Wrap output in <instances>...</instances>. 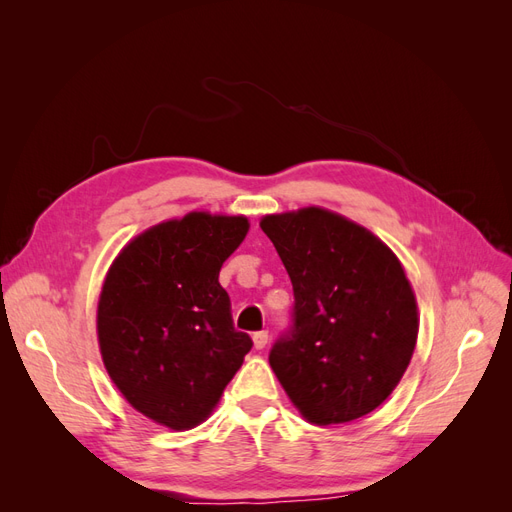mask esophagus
Masks as SVG:
<instances>
[{
    "label": "esophagus",
    "mask_w": 512,
    "mask_h": 512,
    "mask_svg": "<svg viewBox=\"0 0 512 512\" xmlns=\"http://www.w3.org/2000/svg\"><path fill=\"white\" fill-rule=\"evenodd\" d=\"M254 348L256 350H262L267 346V342H269V331H258V333H254Z\"/></svg>",
    "instance_id": "esophagus-1"
}]
</instances>
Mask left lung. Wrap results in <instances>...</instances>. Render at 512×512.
Listing matches in <instances>:
<instances>
[{"mask_svg":"<svg viewBox=\"0 0 512 512\" xmlns=\"http://www.w3.org/2000/svg\"><path fill=\"white\" fill-rule=\"evenodd\" d=\"M260 228L290 275V327L269 363L314 425L376 410L393 393L418 335L416 299L397 256L342 215L307 207L267 215Z\"/></svg>","mask_w":512,"mask_h":512,"instance_id":"8db88e82","label":"left lung"}]
</instances>
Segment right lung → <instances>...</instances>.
I'll list each match as a JSON object with an SVG mask.
<instances>
[{
  "mask_svg": "<svg viewBox=\"0 0 512 512\" xmlns=\"http://www.w3.org/2000/svg\"><path fill=\"white\" fill-rule=\"evenodd\" d=\"M243 215L188 213L138 235L108 271L98 339L130 404L170 429L203 423L252 350L218 277L247 235Z\"/></svg>",
  "mask_w": 512,
  "mask_h": 512,
  "instance_id": "1",
  "label": "right lung"
}]
</instances>
